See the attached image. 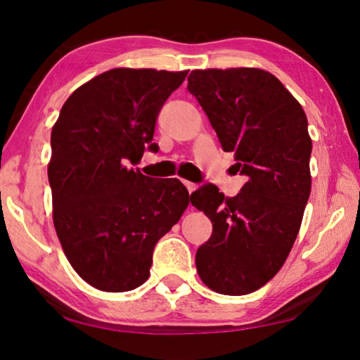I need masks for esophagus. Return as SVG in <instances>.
<instances>
[{"mask_svg":"<svg viewBox=\"0 0 360 360\" xmlns=\"http://www.w3.org/2000/svg\"><path fill=\"white\" fill-rule=\"evenodd\" d=\"M182 184H184L186 187H187V191H188V193H192L195 188H197V184H193V182H191V181H182Z\"/></svg>","mask_w":360,"mask_h":360,"instance_id":"esophagus-1","label":"esophagus"}]
</instances>
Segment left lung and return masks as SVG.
I'll return each instance as SVG.
<instances>
[{"instance_id":"obj_1","label":"left lung","mask_w":360,"mask_h":360,"mask_svg":"<svg viewBox=\"0 0 360 360\" xmlns=\"http://www.w3.org/2000/svg\"><path fill=\"white\" fill-rule=\"evenodd\" d=\"M187 90L198 100L236 172V197L205 186L191 200L212 224L195 255L198 276L224 295L260 289L284 265L311 192L308 120L281 81L259 68L195 70Z\"/></svg>"}]
</instances>
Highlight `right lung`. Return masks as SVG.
I'll use <instances>...</instances> for the list:
<instances>
[{"mask_svg":"<svg viewBox=\"0 0 360 360\" xmlns=\"http://www.w3.org/2000/svg\"><path fill=\"white\" fill-rule=\"evenodd\" d=\"M187 72H101L71 94L52 127L53 225L71 266L95 289L146 283L157 241L187 208L181 181H150L127 167L157 146V115Z\"/></svg>","mask_w":360,"mask_h":360,"instance_id":"right-lung-1","label":"right lung"}]
</instances>
